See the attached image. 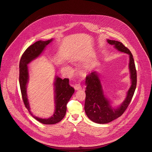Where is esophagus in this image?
Masks as SVG:
<instances>
[{
	"instance_id": "34e87169",
	"label": "esophagus",
	"mask_w": 152,
	"mask_h": 152,
	"mask_svg": "<svg viewBox=\"0 0 152 152\" xmlns=\"http://www.w3.org/2000/svg\"><path fill=\"white\" fill-rule=\"evenodd\" d=\"M74 88L76 90H80L81 88V86L80 84H77L74 86Z\"/></svg>"
}]
</instances>
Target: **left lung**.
<instances>
[{
  "instance_id": "obj_1",
  "label": "left lung",
  "mask_w": 152,
  "mask_h": 152,
  "mask_svg": "<svg viewBox=\"0 0 152 152\" xmlns=\"http://www.w3.org/2000/svg\"><path fill=\"white\" fill-rule=\"evenodd\" d=\"M107 42L109 44L114 45L118 51L129 55V66L132 85L124 101L117 108H113L104 94L101 81L97 72H92L87 75L84 110L87 117L93 122L99 124L110 123L124 113L133 98L137 84V72L131 52L120 42L110 39H107Z\"/></svg>"
}]
</instances>
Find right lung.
Segmentation results:
<instances>
[{
    "label": "right lung",
    "instance_id": "right-lung-1",
    "mask_svg": "<svg viewBox=\"0 0 152 152\" xmlns=\"http://www.w3.org/2000/svg\"><path fill=\"white\" fill-rule=\"evenodd\" d=\"M53 39L46 41H39L29 46L22 54L19 62V84L22 99L30 114L38 121L45 124H53L59 122L65 116L66 104L74 93V89L70 86L69 79H61L56 77L54 83L55 110L53 115L48 118H41L34 115L31 111L26 93V86L29 79L28 64L38 57Z\"/></svg>",
    "mask_w": 152,
    "mask_h": 152
}]
</instances>
